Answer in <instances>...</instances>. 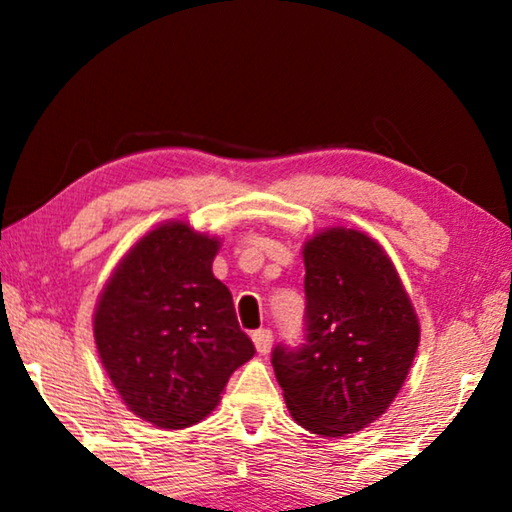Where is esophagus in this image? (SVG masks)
I'll return each mask as SVG.
<instances>
[{"label": "esophagus", "instance_id": "obj_1", "mask_svg": "<svg viewBox=\"0 0 512 512\" xmlns=\"http://www.w3.org/2000/svg\"><path fill=\"white\" fill-rule=\"evenodd\" d=\"M253 343H255V350L259 354H268L271 352V345H273V334L271 329H259V332L253 334Z\"/></svg>", "mask_w": 512, "mask_h": 512}]
</instances>
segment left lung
I'll use <instances>...</instances> for the list:
<instances>
[{
  "mask_svg": "<svg viewBox=\"0 0 512 512\" xmlns=\"http://www.w3.org/2000/svg\"><path fill=\"white\" fill-rule=\"evenodd\" d=\"M307 343L277 345L273 368L291 418L339 438L370 427L402 391L420 320L395 264L366 232L325 228L302 244Z\"/></svg>",
  "mask_w": 512,
  "mask_h": 512,
  "instance_id": "obj_1",
  "label": "left lung"
}]
</instances>
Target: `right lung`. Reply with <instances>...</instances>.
I'll list each match as a JSON object with an SVG mask.
<instances>
[{
    "label": "right lung",
    "instance_id": "add662e5",
    "mask_svg": "<svg viewBox=\"0 0 512 512\" xmlns=\"http://www.w3.org/2000/svg\"><path fill=\"white\" fill-rule=\"evenodd\" d=\"M219 248L189 221L155 225L119 259L94 307L103 370L128 411L160 429L205 420L255 354L212 273Z\"/></svg>",
    "mask_w": 512,
    "mask_h": 512
}]
</instances>
